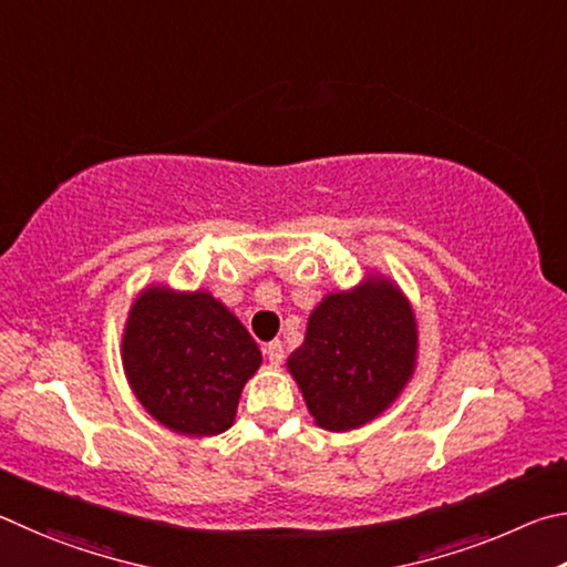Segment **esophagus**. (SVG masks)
Listing matches in <instances>:
<instances>
[{
	"instance_id": "obj_1",
	"label": "esophagus",
	"mask_w": 567,
	"mask_h": 567,
	"mask_svg": "<svg viewBox=\"0 0 567 567\" xmlns=\"http://www.w3.org/2000/svg\"><path fill=\"white\" fill-rule=\"evenodd\" d=\"M264 353H266L268 363H271V365H281V361H284V343H281V341L266 343V346H264Z\"/></svg>"
}]
</instances>
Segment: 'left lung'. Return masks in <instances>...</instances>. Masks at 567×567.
<instances>
[{"label": "left lung", "instance_id": "obj_1", "mask_svg": "<svg viewBox=\"0 0 567 567\" xmlns=\"http://www.w3.org/2000/svg\"><path fill=\"white\" fill-rule=\"evenodd\" d=\"M419 323L401 289L369 276L351 291L323 296L303 343L289 355L316 425L353 431L399 399L415 371Z\"/></svg>", "mask_w": 567, "mask_h": 567}]
</instances>
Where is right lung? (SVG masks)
Returning <instances> with one entry per match:
<instances>
[{"mask_svg": "<svg viewBox=\"0 0 567 567\" xmlns=\"http://www.w3.org/2000/svg\"><path fill=\"white\" fill-rule=\"evenodd\" d=\"M122 361L128 385L152 419L202 439L231 429L261 351L208 291L148 286L128 311Z\"/></svg>", "mask_w": 567, "mask_h": 567, "instance_id": "right-lung-1", "label": "right lung"}]
</instances>
